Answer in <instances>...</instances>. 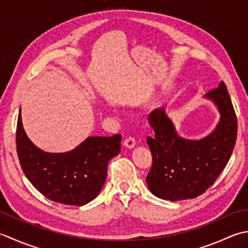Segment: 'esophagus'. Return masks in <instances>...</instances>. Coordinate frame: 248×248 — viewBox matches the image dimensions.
Instances as JSON below:
<instances>
[{"label":"esophagus","instance_id":"obj_1","mask_svg":"<svg viewBox=\"0 0 248 248\" xmlns=\"http://www.w3.org/2000/svg\"><path fill=\"white\" fill-rule=\"evenodd\" d=\"M136 145V140L134 138H126L124 140V146L127 149H133Z\"/></svg>","mask_w":248,"mask_h":248}]
</instances>
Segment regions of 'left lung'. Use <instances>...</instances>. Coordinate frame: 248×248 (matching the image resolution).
Listing matches in <instances>:
<instances>
[{
	"mask_svg": "<svg viewBox=\"0 0 248 248\" xmlns=\"http://www.w3.org/2000/svg\"><path fill=\"white\" fill-rule=\"evenodd\" d=\"M219 112L214 130L199 140L185 139L178 134L165 108L150 113L154 137H148L153 157L146 185L157 198L179 201L203 194L228 164L234 149L237 122L230 95L221 81L204 95Z\"/></svg>",
	"mask_w": 248,
	"mask_h": 248,
	"instance_id": "left-lung-1",
	"label": "left lung"
}]
</instances>
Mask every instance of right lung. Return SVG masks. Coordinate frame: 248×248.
Returning a JSON list of instances; mask_svg holds the SVG:
<instances>
[{
	"instance_id": "add662e5",
	"label": "right lung",
	"mask_w": 248,
	"mask_h": 248,
	"mask_svg": "<svg viewBox=\"0 0 248 248\" xmlns=\"http://www.w3.org/2000/svg\"><path fill=\"white\" fill-rule=\"evenodd\" d=\"M121 135L92 136L68 152H45L25 134L20 109L16 135L20 166L40 194L59 203L84 205L99 195L109 160L121 152Z\"/></svg>"
}]
</instances>
